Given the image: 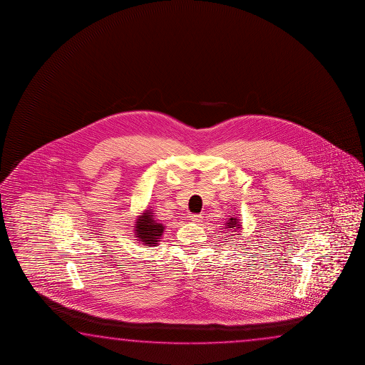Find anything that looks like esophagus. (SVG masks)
<instances>
[{
	"label": "esophagus",
	"instance_id": "esophagus-1",
	"mask_svg": "<svg viewBox=\"0 0 365 365\" xmlns=\"http://www.w3.org/2000/svg\"><path fill=\"white\" fill-rule=\"evenodd\" d=\"M192 218V222H202V220H203V217L200 216V215H192L190 216Z\"/></svg>",
	"mask_w": 365,
	"mask_h": 365
}]
</instances>
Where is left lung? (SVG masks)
I'll list each match as a JSON object with an SVG mask.
<instances>
[{"mask_svg": "<svg viewBox=\"0 0 365 365\" xmlns=\"http://www.w3.org/2000/svg\"><path fill=\"white\" fill-rule=\"evenodd\" d=\"M225 229L229 230V231H231V232H232V234H231V236L235 235L234 232H237L236 235H239V232H240L241 229L240 220H239L237 217H230L229 220H227V222H226V226H225Z\"/></svg>", "mask_w": 365, "mask_h": 365, "instance_id": "obj_1", "label": "left lung"}]
</instances>
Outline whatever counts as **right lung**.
Returning a JSON list of instances; mask_svg holds the SVG:
<instances>
[{
  "label": "right lung",
  "mask_w": 365,
  "mask_h": 365,
  "mask_svg": "<svg viewBox=\"0 0 365 365\" xmlns=\"http://www.w3.org/2000/svg\"><path fill=\"white\" fill-rule=\"evenodd\" d=\"M133 229V235L135 236V240L140 241L143 245L150 247L158 245L166 227L163 223L155 220L153 210L147 208L143 210L140 216H138Z\"/></svg>",
  "instance_id": "obj_1"
}]
</instances>
